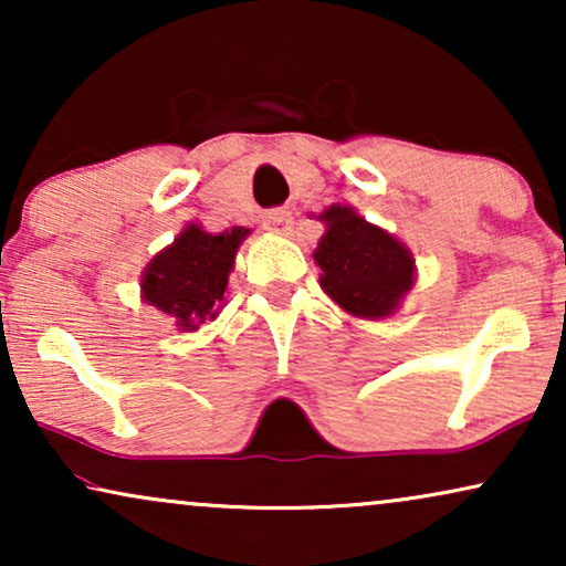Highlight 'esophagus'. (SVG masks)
I'll list each match as a JSON object with an SVG mask.
<instances>
[{"instance_id": "esophagus-1", "label": "esophagus", "mask_w": 566, "mask_h": 566, "mask_svg": "<svg viewBox=\"0 0 566 566\" xmlns=\"http://www.w3.org/2000/svg\"><path fill=\"white\" fill-rule=\"evenodd\" d=\"M262 227H265L270 234H289L293 227V213L285 211V208H273L262 216Z\"/></svg>"}]
</instances>
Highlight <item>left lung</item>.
I'll return each instance as SVG.
<instances>
[{
	"label": "left lung",
	"instance_id": "8db88e82",
	"mask_svg": "<svg viewBox=\"0 0 566 566\" xmlns=\"http://www.w3.org/2000/svg\"><path fill=\"white\" fill-rule=\"evenodd\" d=\"M316 219L324 223L314 250L322 291L358 319H391L417 281L409 247L347 203L329 206Z\"/></svg>",
	"mask_w": 566,
	"mask_h": 566
}]
</instances>
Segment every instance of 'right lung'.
<instances>
[{"instance_id": "obj_1", "label": "right lung", "mask_w": 566, "mask_h": 566, "mask_svg": "<svg viewBox=\"0 0 566 566\" xmlns=\"http://www.w3.org/2000/svg\"><path fill=\"white\" fill-rule=\"evenodd\" d=\"M250 229L231 227L211 234L188 223L172 244L157 252L142 273V301L172 316L182 332L213 322L223 308L229 273Z\"/></svg>"}]
</instances>
